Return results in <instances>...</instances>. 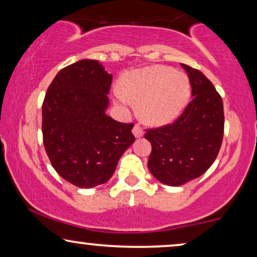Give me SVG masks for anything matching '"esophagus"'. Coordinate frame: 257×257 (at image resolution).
Wrapping results in <instances>:
<instances>
[{"mask_svg":"<svg viewBox=\"0 0 257 257\" xmlns=\"http://www.w3.org/2000/svg\"><path fill=\"white\" fill-rule=\"evenodd\" d=\"M133 135H135L136 138H142V137L144 136V131L143 128L140 127L139 125H135V127H133Z\"/></svg>","mask_w":257,"mask_h":257,"instance_id":"esophagus-1","label":"esophagus"}]
</instances>
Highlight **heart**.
<instances>
[{
  "instance_id": "1",
  "label": "heart",
  "mask_w": 257,
  "mask_h": 257,
  "mask_svg": "<svg viewBox=\"0 0 257 257\" xmlns=\"http://www.w3.org/2000/svg\"><path fill=\"white\" fill-rule=\"evenodd\" d=\"M191 85L188 77L170 66L154 65L133 70L125 76L122 92L117 91L119 103L139 104V115L146 124L166 125L179 117L187 104Z\"/></svg>"
}]
</instances>
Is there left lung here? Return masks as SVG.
<instances>
[{
  "instance_id": "left-lung-1",
  "label": "left lung",
  "mask_w": 257,
  "mask_h": 257,
  "mask_svg": "<svg viewBox=\"0 0 257 257\" xmlns=\"http://www.w3.org/2000/svg\"><path fill=\"white\" fill-rule=\"evenodd\" d=\"M187 72L193 99L173 124L147 130L152 145L149 170L158 181L181 186L205 173L216 159L223 138L222 98L199 70L181 64Z\"/></svg>"
}]
</instances>
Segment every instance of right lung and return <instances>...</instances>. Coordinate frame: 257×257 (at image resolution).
<instances>
[{
    "label": "right lung",
    "mask_w": 257,
    "mask_h": 257,
    "mask_svg": "<svg viewBox=\"0 0 257 257\" xmlns=\"http://www.w3.org/2000/svg\"><path fill=\"white\" fill-rule=\"evenodd\" d=\"M112 75L101 63L82 59L62 69L42 106L45 151L55 171L79 188L105 184L135 143L133 124L106 114Z\"/></svg>",
    "instance_id": "obj_1"
}]
</instances>
